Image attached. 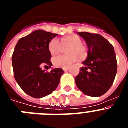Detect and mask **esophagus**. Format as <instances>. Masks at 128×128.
Returning <instances> with one entry per match:
<instances>
[{"label": "esophagus", "mask_w": 128, "mask_h": 128, "mask_svg": "<svg viewBox=\"0 0 128 128\" xmlns=\"http://www.w3.org/2000/svg\"><path fill=\"white\" fill-rule=\"evenodd\" d=\"M68 69H69V68H68V67H65V68H63V71H65V72H66V71H68Z\"/></svg>", "instance_id": "1"}]
</instances>
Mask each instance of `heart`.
<instances>
[{"label":"heart","mask_w":128,"mask_h":128,"mask_svg":"<svg viewBox=\"0 0 128 128\" xmlns=\"http://www.w3.org/2000/svg\"><path fill=\"white\" fill-rule=\"evenodd\" d=\"M80 37L77 35H70L62 39L61 42L57 38H53L48 44V50L52 55L58 54L62 46H70L66 52L68 54L58 55L52 59L53 65L56 67L65 68L70 66L80 58L82 59L87 54L86 47L83 46Z\"/></svg>","instance_id":"b5f03b06"}]
</instances>
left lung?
I'll use <instances>...</instances> for the list:
<instances>
[{
    "mask_svg": "<svg viewBox=\"0 0 128 128\" xmlns=\"http://www.w3.org/2000/svg\"><path fill=\"white\" fill-rule=\"evenodd\" d=\"M88 47L87 58L76 77L77 86L82 93L99 97L110 89L117 73V63L113 46L99 34L78 32Z\"/></svg>",
    "mask_w": 128,
    "mask_h": 128,
    "instance_id": "left-lung-1",
    "label": "left lung"
}]
</instances>
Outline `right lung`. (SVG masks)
Wrapping results in <instances>:
<instances>
[{"mask_svg": "<svg viewBox=\"0 0 128 128\" xmlns=\"http://www.w3.org/2000/svg\"><path fill=\"white\" fill-rule=\"evenodd\" d=\"M58 34L38 29L20 38L12 55L14 79L25 93L34 98H42L56 90L63 70L52 68L49 72L42 69L50 68L51 54L48 44Z\"/></svg>", "mask_w": 128, "mask_h": 128, "instance_id": "obj_1", "label": "right lung"}]
</instances>
